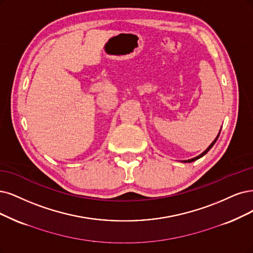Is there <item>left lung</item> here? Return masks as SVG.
Instances as JSON below:
<instances>
[{
  "label": "left lung",
  "mask_w": 253,
  "mask_h": 253,
  "mask_svg": "<svg viewBox=\"0 0 253 253\" xmlns=\"http://www.w3.org/2000/svg\"><path fill=\"white\" fill-rule=\"evenodd\" d=\"M219 135H220V133L218 134V136H217L216 138H214V141H213V142H212V143H211V144L210 145V147H209V148L207 149V150H205V151H204L203 153H201L200 155H198V156H196V157L192 158V160H189V161H184V163H192V162H195V161H197V160H199V158H200V157H202L203 155H205V154H207V153H208V152H209V151L211 150V147H212V146L214 145V143H216V142H217V139H218Z\"/></svg>",
  "instance_id": "8db88e82"
}]
</instances>
